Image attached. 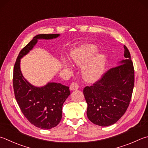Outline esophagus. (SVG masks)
Segmentation results:
<instances>
[{
  "label": "esophagus",
  "mask_w": 148,
  "mask_h": 148,
  "mask_svg": "<svg viewBox=\"0 0 148 148\" xmlns=\"http://www.w3.org/2000/svg\"><path fill=\"white\" fill-rule=\"evenodd\" d=\"M78 88H79V85L78 83L76 82H72L71 84V86H70V89L71 90H77Z\"/></svg>",
  "instance_id": "34e87169"
}]
</instances>
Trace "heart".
I'll use <instances>...</instances> for the list:
<instances>
[{
	"mask_svg": "<svg viewBox=\"0 0 148 148\" xmlns=\"http://www.w3.org/2000/svg\"><path fill=\"white\" fill-rule=\"evenodd\" d=\"M97 52L98 48L95 45L86 44L74 49L71 53V56L72 60L75 63L78 65H82L87 63ZM64 63L65 66L69 67V65L66 63ZM105 65H106L105 56L102 54L96 56L83 70V78L90 83L97 81L103 74Z\"/></svg>",
	"mask_w": 148,
	"mask_h": 148,
	"instance_id": "heart-1",
	"label": "heart"
}]
</instances>
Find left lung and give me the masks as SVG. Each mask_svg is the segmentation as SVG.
<instances>
[{"instance_id": "8db88e82", "label": "left lung", "mask_w": 148, "mask_h": 148, "mask_svg": "<svg viewBox=\"0 0 148 148\" xmlns=\"http://www.w3.org/2000/svg\"><path fill=\"white\" fill-rule=\"evenodd\" d=\"M123 47L125 60L109 70L92 86L83 88L87 117L96 125L114 124L124 114L131 101L135 71L130 51L125 45Z\"/></svg>"}]
</instances>
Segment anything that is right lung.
Here are the masks:
<instances>
[{"label":"right lung","mask_w":148,"mask_h":148,"mask_svg":"<svg viewBox=\"0 0 148 148\" xmlns=\"http://www.w3.org/2000/svg\"><path fill=\"white\" fill-rule=\"evenodd\" d=\"M60 34H39L21 50L13 68V86L15 97L20 109L32 124L49 130L59 124L62 117V107L71 95L69 87L61 83H48L37 87L26 81L21 73V58L29 52L38 39H52Z\"/></svg>","instance_id":"obj_1"}]
</instances>
